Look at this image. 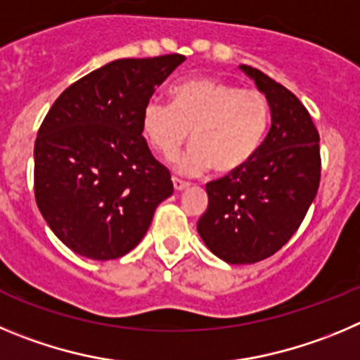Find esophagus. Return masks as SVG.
Masks as SVG:
<instances>
[{
  "label": "esophagus",
  "mask_w": 360,
  "mask_h": 360,
  "mask_svg": "<svg viewBox=\"0 0 360 360\" xmlns=\"http://www.w3.org/2000/svg\"><path fill=\"white\" fill-rule=\"evenodd\" d=\"M172 183H174V188H176L177 192H181V190H184V188L190 186V183H186V181L179 179V177H172Z\"/></svg>",
  "instance_id": "34e87169"
}]
</instances>
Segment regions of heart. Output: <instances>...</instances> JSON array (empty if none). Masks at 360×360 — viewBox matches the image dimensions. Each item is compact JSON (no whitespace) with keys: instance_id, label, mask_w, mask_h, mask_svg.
<instances>
[{"instance_id":"obj_1","label":"heart","mask_w":360,"mask_h":360,"mask_svg":"<svg viewBox=\"0 0 360 360\" xmlns=\"http://www.w3.org/2000/svg\"><path fill=\"white\" fill-rule=\"evenodd\" d=\"M170 103L150 100L141 111V134L165 160H172L190 138L193 147L177 170L233 174L257 156L269 129L267 96L257 87H238L217 77H193L174 84Z\"/></svg>"}]
</instances>
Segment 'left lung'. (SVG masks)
<instances>
[{"label": "left lung", "mask_w": 360, "mask_h": 360, "mask_svg": "<svg viewBox=\"0 0 360 360\" xmlns=\"http://www.w3.org/2000/svg\"><path fill=\"white\" fill-rule=\"evenodd\" d=\"M267 96L271 129L244 168L206 184L208 208L197 231L228 264H255L280 251L305 219L321 179L319 132L285 86L242 64Z\"/></svg>", "instance_id": "obj_1"}]
</instances>
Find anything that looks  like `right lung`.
I'll return each mask as SVG.
<instances>
[{"mask_svg":"<svg viewBox=\"0 0 360 360\" xmlns=\"http://www.w3.org/2000/svg\"><path fill=\"white\" fill-rule=\"evenodd\" d=\"M184 55L118 59L71 84L39 127L34 192L39 212L71 251L124 257L143 238L170 172L141 136L145 103Z\"/></svg>","mask_w":360,"mask_h":360,"instance_id":"obj_1","label":"right lung"}]
</instances>
